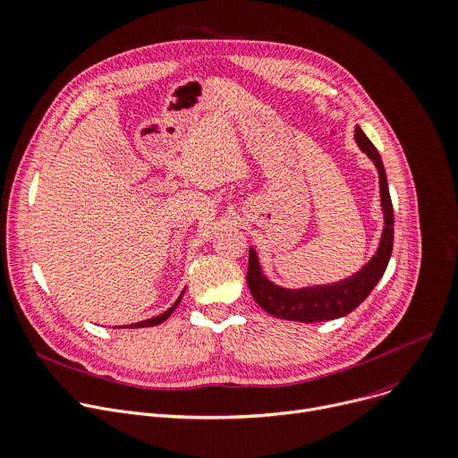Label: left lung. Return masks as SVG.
I'll return each mask as SVG.
<instances>
[{"mask_svg": "<svg viewBox=\"0 0 458 458\" xmlns=\"http://www.w3.org/2000/svg\"><path fill=\"white\" fill-rule=\"evenodd\" d=\"M355 141L367 152L379 173V193L385 216L379 249L374 258L359 272H355L353 276L331 285H315L306 289H285L274 285L270 280L265 278L258 261V254L254 252V249H250L247 284L254 300L258 301V306L272 317L308 324L341 318L352 313L360 301H364V298L372 293V289L383 278L394 245V209L388 193V182L377 148L367 138V134L360 131L359 125L355 127Z\"/></svg>", "mask_w": 458, "mask_h": 458, "instance_id": "1", "label": "left lung"}]
</instances>
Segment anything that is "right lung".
<instances>
[{"instance_id": "obj_1", "label": "right lung", "mask_w": 458, "mask_h": 458, "mask_svg": "<svg viewBox=\"0 0 458 458\" xmlns=\"http://www.w3.org/2000/svg\"><path fill=\"white\" fill-rule=\"evenodd\" d=\"M184 294V293H182ZM182 294L178 296V300L173 303V306L165 311V313H162V315H158V317H155V318H148V320H143V322H136V324H131L129 327H148V326H158V324H162V322H165L167 318H169V315L176 310V306L180 303V300H182Z\"/></svg>"}]
</instances>
